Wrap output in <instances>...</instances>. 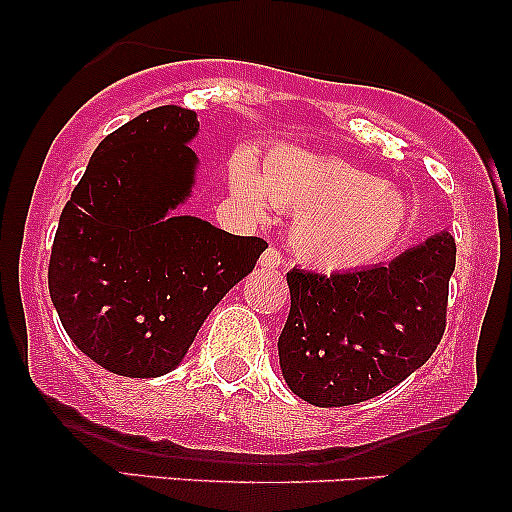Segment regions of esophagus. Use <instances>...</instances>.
<instances>
[{
    "label": "esophagus",
    "mask_w": 512,
    "mask_h": 512,
    "mask_svg": "<svg viewBox=\"0 0 512 512\" xmlns=\"http://www.w3.org/2000/svg\"><path fill=\"white\" fill-rule=\"evenodd\" d=\"M279 264H281V252L276 248H267L260 255V267H264V269H274V267H279Z\"/></svg>",
    "instance_id": "esophagus-1"
}]
</instances>
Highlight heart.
<instances>
[{"label":"heart","mask_w":512,"mask_h":512,"mask_svg":"<svg viewBox=\"0 0 512 512\" xmlns=\"http://www.w3.org/2000/svg\"><path fill=\"white\" fill-rule=\"evenodd\" d=\"M228 182L240 204L264 216V192L274 207L298 214L291 243L305 264L325 274L370 267L395 248L409 221L407 197L390 182L342 158L276 146L262 175L248 154L228 163Z\"/></svg>","instance_id":"obj_1"}]
</instances>
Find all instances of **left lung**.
Here are the masks:
<instances>
[{
    "label": "left lung",
    "instance_id": "obj_1",
    "mask_svg": "<svg viewBox=\"0 0 512 512\" xmlns=\"http://www.w3.org/2000/svg\"><path fill=\"white\" fill-rule=\"evenodd\" d=\"M455 252V238L440 231L375 267L286 274L291 310L279 366L293 395L315 407H349L424 366L445 332Z\"/></svg>",
    "mask_w": 512,
    "mask_h": 512
}]
</instances>
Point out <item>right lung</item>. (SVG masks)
<instances>
[{
    "label": "right lung",
    "instance_id": "add662e5",
    "mask_svg": "<svg viewBox=\"0 0 512 512\" xmlns=\"http://www.w3.org/2000/svg\"><path fill=\"white\" fill-rule=\"evenodd\" d=\"M195 110H146L98 144L62 209L48 284L64 332L125 378L178 368L216 303L255 269L262 238L178 214L199 158Z\"/></svg>",
    "mask_w": 512,
    "mask_h": 512
}]
</instances>
